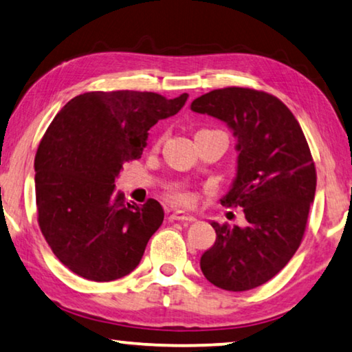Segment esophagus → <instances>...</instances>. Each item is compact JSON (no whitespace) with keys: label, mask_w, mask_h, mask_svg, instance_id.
I'll return each mask as SVG.
<instances>
[{"label":"esophagus","mask_w":352,"mask_h":352,"mask_svg":"<svg viewBox=\"0 0 352 352\" xmlns=\"http://www.w3.org/2000/svg\"><path fill=\"white\" fill-rule=\"evenodd\" d=\"M171 220H177V221H182V223H193V221H197V219L193 217L190 214H186V212H173L170 215Z\"/></svg>","instance_id":"obj_1"}]
</instances>
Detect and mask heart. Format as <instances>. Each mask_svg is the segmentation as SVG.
I'll return each mask as SVG.
<instances>
[{"instance_id":"1","label":"heart","mask_w":352,"mask_h":352,"mask_svg":"<svg viewBox=\"0 0 352 352\" xmlns=\"http://www.w3.org/2000/svg\"><path fill=\"white\" fill-rule=\"evenodd\" d=\"M170 199L173 203L179 204V206H188L192 203V195L187 190H184L181 187H173L170 188Z\"/></svg>"}]
</instances>
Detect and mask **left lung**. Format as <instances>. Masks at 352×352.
Returning a JSON list of instances; mask_svg holds the SVG:
<instances>
[{"instance_id":"obj_1","label":"left lung","mask_w":352,"mask_h":352,"mask_svg":"<svg viewBox=\"0 0 352 352\" xmlns=\"http://www.w3.org/2000/svg\"><path fill=\"white\" fill-rule=\"evenodd\" d=\"M190 108L226 122L237 137V175L221 203L245 214L244 228L210 223L217 237L199 266L217 288L253 289L300 245L316 190L315 162L299 122L272 94L230 86L203 94Z\"/></svg>"}]
</instances>
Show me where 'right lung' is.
<instances>
[{
    "label": "right lung",
    "instance_id": "add662e5",
    "mask_svg": "<svg viewBox=\"0 0 352 352\" xmlns=\"http://www.w3.org/2000/svg\"><path fill=\"white\" fill-rule=\"evenodd\" d=\"M188 94L91 91L61 108L34 159L37 221L64 266L86 280L131 274L164 221L160 203H126L115 179L142 157L148 131L176 115Z\"/></svg>",
    "mask_w": 352,
    "mask_h": 352
}]
</instances>
